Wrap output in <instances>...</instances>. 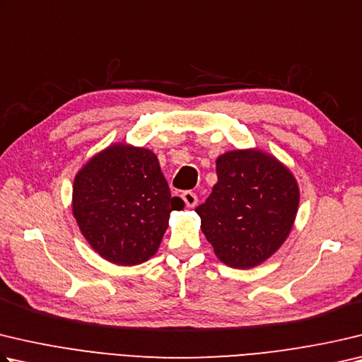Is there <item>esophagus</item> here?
<instances>
[{
  "label": "esophagus",
  "instance_id": "obj_1",
  "mask_svg": "<svg viewBox=\"0 0 362 362\" xmlns=\"http://www.w3.org/2000/svg\"><path fill=\"white\" fill-rule=\"evenodd\" d=\"M182 199L185 201L187 207H194L196 204H198V196H196V193H193V192H183Z\"/></svg>",
  "mask_w": 362,
  "mask_h": 362
}]
</instances>
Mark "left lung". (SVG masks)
<instances>
[{
    "label": "left lung",
    "mask_w": 362,
    "mask_h": 362,
    "mask_svg": "<svg viewBox=\"0 0 362 362\" xmlns=\"http://www.w3.org/2000/svg\"><path fill=\"white\" fill-rule=\"evenodd\" d=\"M206 202L196 207L201 229L225 264L248 269L277 252L293 228L299 188L284 164L259 150L218 156Z\"/></svg>",
    "instance_id": "left-lung-1"
}]
</instances>
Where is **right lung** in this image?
Returning <instances> with one entry per match:
<instances>
[{
    "label": "right lung",
    "instance_id": "obj_1",
    "mask_svg": "<svg viewBox=\"0 0 362 362\" xmlns=\"http://www.w3.org/2000/svg\"><path fill=\"white\" fill-rule=\"evenodd\" d=\"M185 202L173 198L156 155L117 144L93 156L76 175L72 214L95 252L118 266L156 253L169 214Z\"/></svg>",
    "mask_w": 362,
    "mask_h": 362
}]
</instances>
